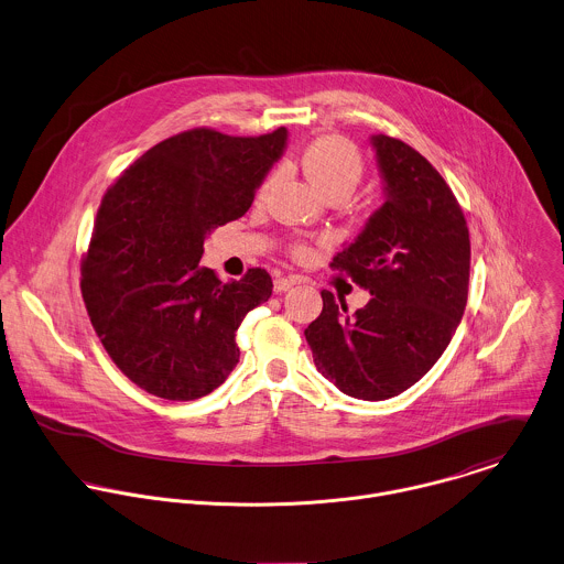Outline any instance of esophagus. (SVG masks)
Masks as SVG:
<instances>
[{
  "label": "esophagus",
  "mask_w": 564,
  "mask_h": 564,
  "mask_svg": "<svg viewBox=\"0 0 564 564\" xmlns=\"http://www.w3.org/2000/svg\"><path fill=\"white\" fill-rule=\"evenodd\" d=\"M294 283H296V279H292V276H290V279H288V276H276V279H274V292H279V294H281V292H288Z\"/></svg>",
  "instance_id": "esophagus-1"
}]
</instances>
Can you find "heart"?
I'll return each mask as SVG.
<instances>
[{
  "label": "heart",
  "instance_id": "1",
  "mask_svg": "<svg viewBox=\"0 0 564 564\" xmlns=\"http://www.w3.org/2000/svg\"><path fill=\"white\" fill-rule=\"evenodd\" d=\"M301 166L307 173V177L332 199L349 197L365 175V158L360 149L351 140L334 133L318 135L312 142H307L301 153ZM272 177L274 175H268L261 182L259 195H265V191L272 184ZM292 252L294 257L303 259L310 254V248L305 243H296Z\"/></svg>",
  "mask_w": 564,
  "mask_h": 564
}]
</instances>
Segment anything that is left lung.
<instances>
[{"label":"left lung","instance_id":"obj_1","mask_svg":"<svg viewBox=\"0 0 564 564\" xmlns=\"http://www.w3.org/2000/svg\"><path fill=\"white\" fill-rule=\"evenodd\" d=\"M387 202L332 270L371 292L347 312L321 292L323 312L305 329L316 369L358 400H389L413 387L446 351L468 301L470 232L440 171L406 142L371 138Z\"/></svg>","mask_w":564,"mask_h":564}]
</instances>
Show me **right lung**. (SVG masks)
<instances>
[{
    "label": "right lung",
    "mask_w": 564,
    "mask_h": 564,
    "mask_svg": "<svg viewBox=\"0 0 564 564\" xmlns=\"http://www.w3.org/2000/svg\"><path fill=\"white\" fill-rule=\"evenodd\" d=\"M285 140V127L263 135L188 129L142 153L102 195L80 294L105 351L147 393L197 400L237 367L235 334L270 299L272 279L250 268L221 283L199 259L206 235L250 208Z\"/></svg>",
    "instance_id": "add662e5"
}]
</instances>
